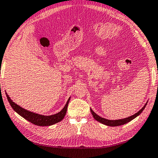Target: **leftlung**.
<instances>
[{
	"mask_svg": "<svg viewBox=\"0 0 158 158\" xmlns=\"http://www.w3.org/2000/svg\"><path fill=\"white\" fill-rule=\"evenodd\" d=\"M146 105H147V103L145 104V106L141 109V110H140V111H138L136 114H135L131 116H129V117L122 118V119H118V120L106 119V118H104L102 117H101V116H98V114H97L94 113V111L92 110V109H90V111H91L92 114H93L94 119L99 121V122L103 123V124H105L106 126H110V127H117V126L123 125V124H125V123L129 122V121L133 120V118H135V117H136V116H138V115L142 113V111H143L145 106H146Z\"/></svg>",
	"mask_w": 158,
	"mask_h": 158,
	"instance_id": "1",
	"label": "left lung"
}]
</instances>
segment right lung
<instances>
[{"label":"right lung","instance_id":"right-lung-1","mask_svg":"<svg viewBox=\"0 0 158 158\" xmlns=\"http://www.w3.org/2000/svg\"><path fill=\"white\" fill-rule=\"evenodd\" d=\"M7 99L9 102L10 104L12 106V108L15 111H16L18 114H20L21 116H23L24 118H25L26 120H27L31 122L33 124L40 126V127H47V126H51L56 123L59 121H61L63 118H64V116L66 114L68 105H69V102L70 100V98L69 100L67 101L66 104L63 110L60 111V112L54 115L51 116H44L40 115L38 114H35L31 112V111H27L25 110V109L22 108L18 104H15L14 102L12 101V99L10 98V97L8 95V94L6 93Z\"/></svg>","mask_w":158,"mask_h":158}]
</instances>
